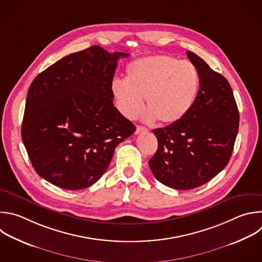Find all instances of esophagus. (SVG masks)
I'll return each instance as SVG.
<instances>
[{"label":"esophagus","instance_id":"1","mask_svg":"<svg viewBox=\"0 0 262 262\" xmlns=\"http://www.w3.org/2000/svg\"><path fill=\"white\" fill-rule=\"evenodd\" d=\"M144 132H147V128L145 126H142V125H137V128H136V135L138 134H141V133H144Z\"/></svg>","mask_w":262,"mask_h":262}]
</instances>
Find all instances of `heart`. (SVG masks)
Segmentation results:
<instances>
[{"label": "heart", "instance_id": "1", "mask_svg": "<svg viewBox=\"0 0 262 262\" xmlns=\"http://www.w3.org/2000/svg\"><path fill=\"white\" fill-rule=\"evenodd\" d=\"M201 89V75L189 60L156 55L132 61L125 78L115 79L111 92L119 112L128 119L149 109L146 119L170 124L184 118L193 107Z\"/></svg>", "mask_w": 262, "mask_h": 262}]
</instances>
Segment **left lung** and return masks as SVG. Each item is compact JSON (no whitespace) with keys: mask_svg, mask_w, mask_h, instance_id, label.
Masks as SVG:
<instances>
[{"mask_svg":"<svg viewBox=\"0 0 262 262\" xmlns=\"http://www.w3.org/2000/svg\"><path fill=\"white\" fill-rule=\"evenodd\" d=\"M186 53L201 75L198 99L184 118L152 130L158 147L149 160L154 177L163 185L179 190L206 184L227 165L239 122L226 78L195 53Z\"/></svg>","mask_w":262,"mask_h":262,"instance_id":"obj_1","label":"left lung"}]
</instances>
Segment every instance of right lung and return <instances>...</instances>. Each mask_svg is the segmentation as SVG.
Returning a JSON list of instances; mask_svg holds the SVG:
<instances>
[{
    "mask_svg": "<svg viewBox=\"0 0 262 262\" xmlns=\"http://www.w3.org/2000/svg\"><path fill=\"white\" fill-rule=\"evenodd\" d=\"M101 46L62 57L32 82L21 138L38 175L67 190L95 184L136 126L113 103L119 57Z\"/></svg>",
    "mask_w": 262,
    "mask_h": 262,
    "instance_id": "obj_1",
    "label": "right lung"
}]
</instances>
